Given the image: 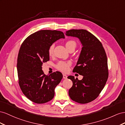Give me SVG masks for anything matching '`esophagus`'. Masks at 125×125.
<instances>
[{"label": "esophagus", "mask_w": 125, "mask_h": 125, "mask_svg": "<svg viewBox=\"0 0 125 125\" xmlns=\"http://www.w3.org/2000/svg\"><path fill=\"white\" fill-rule=\"evenodd\" d=\"M63 78H64V79H66V78H67V76L66 75V74H63Z\"/></svg>", "instance_id": "esophagus-1"}]
</instances>
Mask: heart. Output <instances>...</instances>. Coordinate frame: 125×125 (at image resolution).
Returning <instances> with one entry per match:
<instances>
[{
  "label": "heart",
  "instance_id": "b5f03b06",
  "mask_svg": "<svg viewBox=\"0 0 125 125\" xmlns=\"http://www.w3.org/2000/svg\"><path fill=\"white\" fill-rule=\"evenodd\" d=\"M65 46L67 50H69L71 48H75L76 46V42L72 40H70L67 41L65 43ZM54 45L52 44H51L48 49V54L49 55L52 56L53 55V53H54ZM71 65V62L70 61H60L56 65V69L59 70V71H61L62 72H67L69 70L70 67Z\"/></svg>",
  "mask_w": 125,
  "mask_h": 125
}]
</instances>
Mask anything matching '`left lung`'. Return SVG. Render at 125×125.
<instances>
[{
	"label": "left lung",
	"mask_w": 125,
	"mask_h": 125,
	"mask_svg": "<svg viewBox=\"0 0 125 125\" xmlns=\"http://www.w3.org/2000/svg\"><path fill=\"white\" fill-rule=\"evenodd\" d=\"M66 35L78 38L83 45L73 72L83 75V78L78 80L73 76L67 77L73 82L69 94L72 100L86 104L98 97L107 81V55L101 41L88 31L72 29L66 31Z\"/></svg>",
	"instance_id": "left-lung-1"
}]
</instances>
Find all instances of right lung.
Masks as SVG:
<instances>
[{"label":"right lung","instance_id":"add662e5","mask_svg":"<svg viewBox=\"0 0 125 125\" xmlns=\"http://www.w3.org/2000/svg\"><path fill=\"white\" fill-rule=\"evenodd\" d=\"M64 38L62 31L42 30L30 35L21 44L17 65L18 83L23 94L31 101L43 104L54 97L55 87L63 75L56 71L46 75L42 65L49 61L50 46Z\"/></svg>","mask_w":125,"mask_h":125}]
</instances>
